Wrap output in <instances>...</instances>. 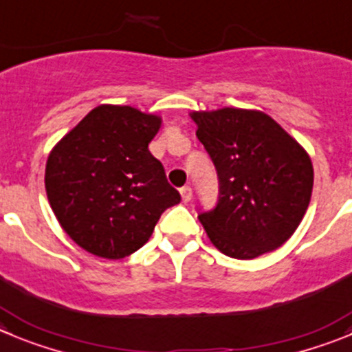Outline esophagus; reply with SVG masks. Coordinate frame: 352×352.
<instances>
[{"mask_svg": "<svg viewBox=\"0 0 352 352\" xmlns=\"http://www.w3.org/2000/svg\"><path fill=\"white\" fill-rule=\"evenodd\" d=\"M180 196H182V201L184 203H189L192 198V189L189 186H184L180 187Z\"/></svg>", "mask_w": 352, "mask_h": 352, "instance_id": "1", "label": "esophagus"}]
</instances>
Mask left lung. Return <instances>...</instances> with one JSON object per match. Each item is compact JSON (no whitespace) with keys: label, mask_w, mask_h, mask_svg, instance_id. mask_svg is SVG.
Masks as SVG:
<instances>
[{"label":"left lung","mask_w":352,"mask_h":352,"mask_svg":"<svg viewBox=\"0 0 352 352\" xmlns=\"http://www.w3.org/2000/svg\"><path fill=\"white\" fill-rule=\"evenodd\" d=\"M196 137L219 177V201L199 213L210 241L239 261L280 248L309 206V154L262 111H195Z\"/></svg>","instance_id":"obj_1"}]
</instances>
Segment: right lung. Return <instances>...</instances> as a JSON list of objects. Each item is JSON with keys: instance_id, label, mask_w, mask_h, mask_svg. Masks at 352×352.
Returning a JSON list of instances; mask_svg holds the SVG:
<instances>
[{"instance_id": "obj_1", "label": "right lung", "mask_w": 352, "mask_h": 352, "mask_svg": "<svg viewBox=\"0 0 352 352\" xmlns=\"http://www.w3.org/2000/svg\"><path fill=\"white\" fill-rule=\"evenodd\" d=\"M161 118L130 106L91 109L52 149L45 187L52 210L83 250L118 261L147 243L180 201L149 142Z\"/></svg>"}]
</instances>
